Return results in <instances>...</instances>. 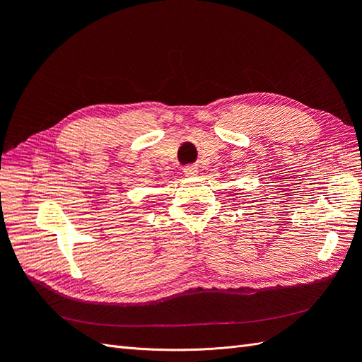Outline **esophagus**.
Listing matches in <instances>:
<instances>
[{"mask_svg": "<svg viewBox=\"0 0 362 362\" xmlns=\"http://www.w3.org/2000/svg\"><path fill=\"white\" fill-rule=\"evenodd\" d=\"M182 172H184L185 177H193V175L198 173V168H196V166H185L182 169Z\"/></svg>", "mask_w": 362, "mask_h": 362, "instance_id": "34e87169", "label": "esophagus"}]
</instances>
